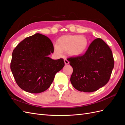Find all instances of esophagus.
Listing matches in <instances>:
<instances>
[{"label": "esophagus", "instance_id": "34e87169", "mask_svg": "<svg viewBox=\"0 0 125 125\" xmlns=\"http://www.w3.org/2000/svg\"><path fill=\"white\" fill-rule=\"evenodd\" d=\"M64 62H65V65H68V64L69 62L68 60L67 59H64Z\"/></svg>", "mask_w": 125, "mask_h": 125}]
</instances>
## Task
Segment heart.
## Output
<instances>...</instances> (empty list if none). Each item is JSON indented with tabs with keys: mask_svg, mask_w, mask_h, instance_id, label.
Segmentation results:
<instances>
[{
	"mask_svg": "<svg viewBox=\"0 0 125 125\" xmlns=\"http://www.w3.org/2000/svg\"><path fill=\"white\" fill-rule=\"evenodd\" d=\"M88 39L83 35H65L60 37L57 44L54 45V52L56 55L60 56L63 52L71 57H77L83 54L88 47Z\"/></svg>",
	"mask_w": 125,
	"mask_h": 125,
	"instance_id": "1",
	"label": "heart"
}]
</instances>
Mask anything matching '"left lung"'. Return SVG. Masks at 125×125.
Returning a JSON list of instances; mask_svg holds the SVG:
<instances>
[{
  "mask_svg": "<svg viewBox=\"0 0 125 125\" xmlns=\"http://www.w3.org/2000/svg\"><path fill=\"white\" fill-rule=\"evenodd\" d=\"M73 68L70 78L72 85L77 90L92 92L108 82L114 66L111 48L100 38L91 43L84 55L68 58Z\"/></svg>",
  "mask_w": 125,
  "mask_h": 125,
  "instance_id": "obj_1",
  "label": "left lung"
}]
</instances>
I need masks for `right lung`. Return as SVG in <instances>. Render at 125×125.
<instances>
[{
  "label": "right lung",
  "instance_id": "1",
  "mask_svg": "<svg viewBox=\"0 0 125 125\" xmlns=\"http://www.w3.org/2000/svg\"><path fill=\"white\" fill-rule=\"evenodd\" d=\"M53 52L51 40L39 33L26 37L17 45L12 52L10 68L21 89L39 93L48 89L56 73L65 66L62 58L49 57Z\"/></svg>",
  "mask_w": 125,
  "mask_h": 125
}]
</instances>
